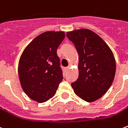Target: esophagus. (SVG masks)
I'll list each match as a JSON object with an SVG mask.
<instances>
[{"label":"esophagus","mask_w":128,"mask_h":128,"mask_svg":"<svg viewBox=\"0 0 128 128\" xmlns=\"http://www.w3.org/2000/svg\"><path fill=\"white\" fill-rule=\"evenodd\" d=\"M70 69V66H68V67H66V68H65V70H66V71H68V70Z\"/></svg>","instance_id":"34e87169"}]
</instances>
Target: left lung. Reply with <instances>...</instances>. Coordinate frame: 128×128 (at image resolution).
<instances>
[{
  "label": "left lung",
  "mask_w": 128,
  "mask_h": 128,
  "mask_svg": "<svg viewBox=\"0 0 128 128\" xmlns=\"http://www.w3.org/2000/svg\"><path fill=\"white\" fill-rule=\"evenodd\" d=\"M78 56V79L71 85L74 93L86 102L99 99L114 81L116 64L110 47L94 32L81 29L68 32Z\"/></svg>",
  "instance_id": "8db88e82"
}]
</instances>
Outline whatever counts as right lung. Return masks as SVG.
<instances>
[{
  "label": "right lung",
  "mask_w": 128,
  "mask_h": 128,
  "mask_svg": "<svg viewBox=\"0 0 128 128\" xmlns=\"http://www.w3.org/2000/svg\"><path fill=\"white\" fill-rule=\"evenodd\" d=\"M65 38L64 32L39 35L24 50L18 62V77L29 98L44 103L55 95L63 80L57 49Z\"/></svg>",
  "instance_id": "obj_1"
}]
</instances>
